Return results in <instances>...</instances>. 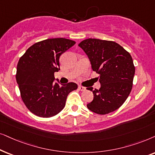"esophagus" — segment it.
<instances>
[{"label":"esophagus","instance_id":"obj_1","mask_svg":"<svg viewBox=\"0 0 155 155\" xmlns=\"http://www.w3.org/2000/svg\"><path fill=\"white\" fill-rule=\"evenodd\" d=\"M79 89L80 91H86V88L82 86H79Z\"/></svg>","mask_w":155,"mask_h":155}]
</instances>
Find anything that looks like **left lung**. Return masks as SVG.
Wrapping results in <instances>:
<instances>
[{
  "label": "left lung",
  "instance_id": "8db88e82",
  "mask_svg": "<svg viewBox=\"0 0 155 155\" xmlns=\"http://www.w3.org/2000/svg\"><path fill=\"white\" fill-rule=\"evenodd\" d=\"M79 46L86 54L93 71L99 74L100 89L93 90L94 99L87 104L91 111L108 114L119 108L133 88L135 68L128 51L113 41L86 39Z\"/></svg>",
  "mask_w": 155,
  "mask_h": 155
}]
</instances>
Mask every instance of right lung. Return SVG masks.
Here are the masks:
<instances>
[{
  "label": "right lung",
  "instance_id": "add662e5",
  "mask_svg": "<svg viewBox=\"0 0 155 155\" xmlns=\"http://www.w3.org/2000/svg\"><path fill=\"white\" fill-rule=\"evenodd\" d=\"M75 43L65 38L47 39L29 47L20 58L16 81L22 101L35 115L50 117L58 114L69 93L77 88L73 82H54V72L60 69L59 57Z\"/></svg>",
  "mask_w": 155,
  "mask_h": 155
}]
</instances>
